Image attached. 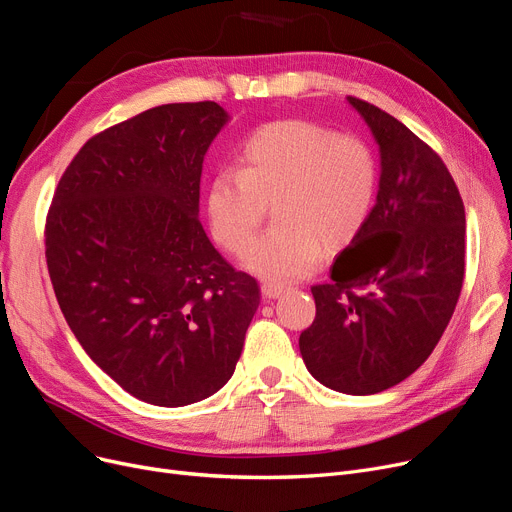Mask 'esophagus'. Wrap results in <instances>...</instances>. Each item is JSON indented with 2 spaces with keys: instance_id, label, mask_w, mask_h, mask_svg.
Segmentation results:
<instances>
[{
  "instance_id": "obj_1",
  "label": "esophagus",
  "mask_w": 512,
  "mask_h": 512,
  "mask_svg": "<svg viewBox=\"0 0 512 512\" xmlns=\"http://www.w3.org/2000/svg\"><path fill=\"white\" fill-rule=\"evenodd\" d=\"M286 291V286L280 282H263L261 284V293L265 299H278Z\"/></svg>"
}]
</instances>
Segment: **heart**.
<instances>
[{
  "label": "heart",
  "mask_w": 512,
  "mask_h": 512,
  "mask_svg": "<svg viewBox=\"0 0 512 512\" xmlns=\"http://www.w3.org/2000/svg\"><path fill=\"white\" fill-rule=\"evenodd\" d=\"M379 171L358 138L301 119L259 127L238 152V171L209 182L207 217L226 251L247 249L264 207L277 226L244 253V268L265 280H297L316 268L322 251L337 253L366 226Z\"/></svg>",
  "instance_id": "1"
}]
</instances>
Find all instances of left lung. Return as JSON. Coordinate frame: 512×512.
Instances as JSON below:
<instances>
[{
    "label": "left lung",
    "mask_w": 512,
    "mask_h": 512,
    "mask_svg": "<svg viewBox=\"0 0 512 512\" xmlns=\"http://www.w3.org/2000/svg\"><path fill=\"white\" fill-rule=\"evenodd\" d=\"M381 152L376 203L362 232L311 286L316 320L303 362L324 387L385 391L422 366L446 330L464 280V205L439 154L385 110L347 98Z\"/></svg>",
    "instance_id": "obj_1"
}]
</instances>
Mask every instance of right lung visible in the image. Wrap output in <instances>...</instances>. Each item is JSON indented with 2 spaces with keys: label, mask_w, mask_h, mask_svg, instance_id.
Instances as JSON below:
<instances>
[{
  "label": "right lung",
  "mask_w": 512,
  "mask_h": 512,
  "mask_svg": "<svg viewBox=\"0 0 512 512\" xmlns=\"http://www.w3.org/2000/svg\"><path fill=\"white\" fill-rule=\"evenodd\" d=\"M230 115L163 104L87 140L46 224L58 305L85 353L146 404L207 399L234 374L257 280L217 253L198 219L205 154Z\"/></svg>",
  "instance_id": "1"
}]
</instances>
